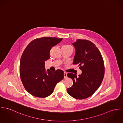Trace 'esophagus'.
I'll return each mask as SVG.
<instances>
[{
	"label": "esophagus",
	"instance_id": "obj_1",
	"mask_svg": "<svg viewBox=\"0 0 123 123\" xmlns=\"http://www.w3.org/2000/svg\"><path fill=\"white\" fill-rule=\"evenodd\" d=\"M67 73L66 72H64V78L65 79H66L68 78V76H67Z\"/></svg>",
	"mask_w": 123,
	"mask_h": 123
}]
</instances>
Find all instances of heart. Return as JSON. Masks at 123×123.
<instances>
[{"label":"heart","instance_id":"heart-1","mask_svg":"<svg viewBox=\"0 0 123 123\" xmlns=\"http://www.w3.org/2000/svg\"><path fill=\"white\" fill-rule=\"evenodd\" d=\"M62 47H64V48H72V46L69 45H68V44H66V45H64L62 46Z\"/></svg>","mask_w":123,"mask_h":123}]
</instances>
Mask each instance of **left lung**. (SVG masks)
Wrapping results in <instances>:
<instances>
[{"mask_svg": "<svg viewBox=\"0 0 123 123\" xmlns=\"http://www.w3.org/2000/svg\"><path fill=\"white\" fill-rule=\"evenodd\" d=\"M75 54L73 64H78L82 74H68L73 81V85L67 90L68 93L76 99H82L92 95L103 81L105 68L101 54L92 42L80 40L73 43Z\"/></svg>", "mask_w": 123, "mask_h": 123, "instance_id": "1", "label": "left lung"}]
</instances>
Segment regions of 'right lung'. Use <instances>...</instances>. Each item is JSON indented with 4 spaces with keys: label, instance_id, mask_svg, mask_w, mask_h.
Segmentation results:
<instances>
[{
    "label": "right lung",
    "instance_id": "add662e5",
    "mask_svg": "<svg viewBox=\"0 0 123 123\" xmlns=\"http://www.w3.org/2000/svg\"><path fill=\"white\" fill-rule=\"evenodd\" d=\"M62 38L43 37L31 41L25 49L20 62V75L23 85L32 95L46 98L51 94L56 84L64 78L63 71H46L45 61L50 58L51 48Z\"/></svg>",
    "mask_w": 123,
    "mask_h": 123
}]
</instances>
